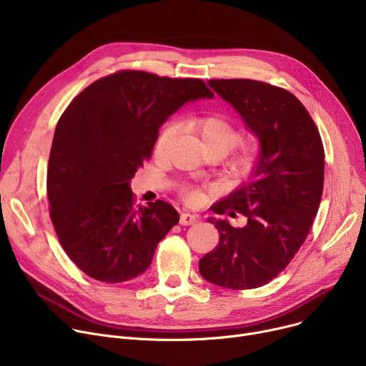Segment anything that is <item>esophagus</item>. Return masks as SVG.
Returning <instances> with one entry per match:
<instances>
[{"label": "esophagus", "instance_id": "1", "mask_svg": "<svg viewBox=\"0 0 366 366\" xmlns=\"http://www.w3.org/2000/svg\"><path fill=\"white\" fill-rule=\"evenodd\" d=\"M199 221L197 215H191V214H181L179 217V224L181 225H193Z\"/></svg>", "mask_w": 366, "mask_h": 366}]
</instances>
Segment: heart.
<instances>
[{
    "mask_svg": "<svg viewBox=\"0 0 366 366\" xmlns=\"http://www.w3.org/2000/svg\"><path fill=\"white\" fill-rule=\"evenodd\" d=\"M188 126L200 138L206 151H219L224 154L232 149L242 138V129L224 114H204L191 117ZM177 133L178 124L175 122L164 123L157 133L156 141H154V156L163 157L175 139ZM255 159L254 147L243 145L236 151L232 166L240 175H246L254 167ZM181 197L188 204H196L200 202L202 193L199 189L184 185L181 187Z\"/></svg>",
    "mask_w": 366,
    "mask_h": 366,
    "instance_id": "b5f03b06",
    "label": "heart"
}]
</instances>
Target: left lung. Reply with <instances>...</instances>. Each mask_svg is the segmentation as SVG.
<instances>
[{
	"label": "left lung",
	"instance_id": "obj_1",
	"mask_svg": "<svg viewBox=\"0 0 366 366\" xmlns=\"http://www.w3.org/2000/svg\"><path fill=\"white\" fill-rule=\"evenodd\" d=\"M261 142L251 179L212 206L218 215L246 217L244 227L210 218L219 242L200 274L228 290H254L282 273L309 236L323 191L325 151L309 111L295 96L264 81L209 80Z\"/></svg>",
	"mask_w": 366,
	"mask_h": 366
}]
</instances>
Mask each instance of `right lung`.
Segmentation results:
<instances>
[{
  "instance_id": "right-lung-1",
  "label": "right lung",
  "mask_w": 366,
  "mask_h": 366,
  "mask_svg": "<svg viewBox=\"0 0 366 366\" xmlns=\"http://www.w3.org/2000/svg\"><path fill=\"white\" fill-rule=\"evenodd\" d=\"M199 98H214L200 79L123 69L87 86L61 115L47 166L49 212L64 251L92 279L138 277L179 222L167 202L134 207L129 182L169 115Z\"/></svg>"
}]
</instances>
